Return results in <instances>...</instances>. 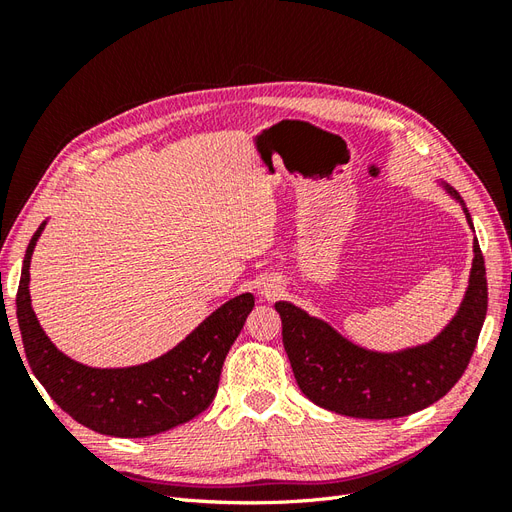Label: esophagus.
<instances>
[{
  "label": "esophagus",
  "instance_id": "1",
  "mask_svg": "<svg viewBox=\"0 0 512 512\" xmlns=\"http://www.w3.org/2000/svg\"><path fill=\"white\" fill-rule=\"evenodd\" d=\"M277 292H280V286H277V282H267L265 286H262V294H265V297H277Z\"/></svg>",
  "mask_w": 512,
  "mask_h": 512
}]
</instances>
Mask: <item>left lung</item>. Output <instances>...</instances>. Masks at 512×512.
Segmentation results:
<instances>
[{"label":"left lung","instance_id":"1","mask_svg":"<svg viewBox=\"0 0 512 512\" xmlns=\"http://www.w3.org/2000/svg\"><path fill=\"white\" fill-rule=\"evenodd\" d=\"M440 188L470 211L446 181ZM466 294L446 327L425 344L395 352L369 350L350 342L329 322L309 316L288 301H277L282 339L294 378L316 406L354 418H397L431 406L453 389L466 371L487 316L485 260L474 239Z\"/></svg>","mask_w":512,"mask_h":512}]
</instances>
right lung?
Returning <instances> with one entry per match:
<instances>
[{
	"label": "right lung",
	"mask_w": 512,
	"mask_h": 512,
	"mask_svg": "<svg viewBox=\"0 0 512 512\" xmlns=\"http://www.w3.org/2000/svg\"><path fill=\"white\" fill-rule=\"evenodd\" d=\"M46 222L34 232L23 258L17 318L29 367L74 421L115 438H147L192 421L209 408L230 346L254 309V294L220 305L181 342L149 363L89 367L70 359L46 337L29 297V265Z\"/></svg>",
	"instance_id": "1"
}]
</instances>
